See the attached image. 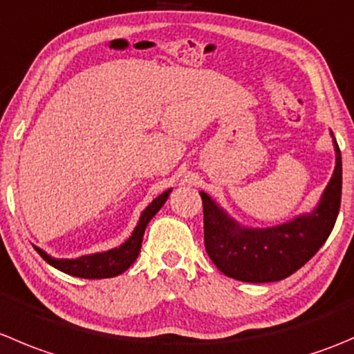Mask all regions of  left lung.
Segmentation results:
<instances>
[{
  "label": "left lung",
  "mask_w": 354,
  "mask_h": 354,
  "mask_svg": "<svg viewBox=\"0 0 354 354\" xmlns=\"http://www.w3.org/2000/svg\"><path fill=\"white\" fill-rule=\"evenodd\" d=\"M335 167L311 211L275 226H247L214 198L201 192L204 205V243L209 257L230 279L250 283L279 282L304 266L330 235L341 207V150L330 131Z\"/></svg>",
  "instance_id": "left-lung-1"
}]
</instances>
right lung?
Returning <instances> with one entry per match:
<instances>
[{"mask_svg":"<svg viewBox=\"0 0 354 354\" xmlns=\"http://www.w3.org/2000/svg\"><path fill=\"white\" fill-rule=\"evenodd\" d=\"M171 192H173V188H167L166 192L157 195V197L143 209L135 230L131 232V235H129L121 245L114 247V249L104 250V252L84 254V256L72 257V259L53 257L48 252H44L43 249H39V247H34V249L39 252V256L43 257L48 264H51L53 268L60 270V272L67 273V275L79 277V279H111V277L121 275V273H124L126 270L135 263L136 257H138L147 225H149L150 219L160 211V207L166 204Z\"/></svg>","mask_w":354,"mask_h":354,"instance_id":"obj_1","label":"right lung"}]
</instances>
